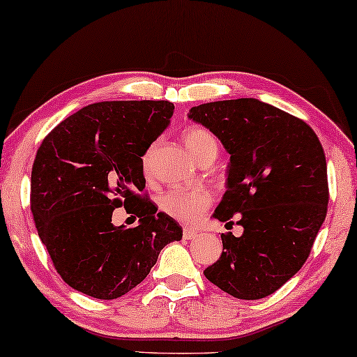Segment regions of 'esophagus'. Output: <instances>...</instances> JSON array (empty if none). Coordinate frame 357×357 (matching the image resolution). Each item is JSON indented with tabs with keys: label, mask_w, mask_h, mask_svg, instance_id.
Returning a JSON list of instances; mask_svg holds the SVG:
<instances>
[{
	"label": "esophagus",
	"mask_w": 357,
	"mask_h": 357,
	"mask_svg": "<svg viewBox=\"0 0 357 357\" xmlns=\"http://www.w3.org/2000/svg\"><path fill=\"white\" fill-rule=\"evenodd\" d=\"M183 236H184V240H194V238H197V236H199V231H195L192 229H184Z\"/></svg>",
	"instance_id": "obj_1"
}]
</instances>
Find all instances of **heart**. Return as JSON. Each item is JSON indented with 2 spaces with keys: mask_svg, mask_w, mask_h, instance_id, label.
<instances>
[{
  "mask_svg": "<svg viewBox=\"0 0 357 357\" xmlns=\"http://www.w3.org/2000/svg\"><path fill=\"white\" fill-rule=\"evenodd\" d=\"M183 139L197 162H200L202 158L208 155H218V139L206 128L190 127L184 132ZM152 148H149L143 158L146 169H148ZM211 194L205 189H172L160 197L158 203H160L162 211L168 214L169 218L176 219L183 224H194L211 205Z\"/></svg>",
  "mask_w": 357,
  "mask_h": 357,
  "instance_id": "b5f03b06",
  "label": "heart"
}]
</instances>
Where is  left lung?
Listing matches in <instances>:
<instances>
[{
    "label": "left lung",
    "instance_id": "obj_1",
    "mask_svg": "<svg viewBox=\"0 0 357 357\" xmlns=\"http://www.w3.org/2000/svg\"><path fill=\"white\" fill-rule=\"evenodd\" d=\"M230 154L227 181L213 218L238 214L241 236L222 234V254L203 271L219 289L241 301L278 291L298 270L326 219V155L301 119L256 98L190 107Z\"/></svg>",
    "mask_w": 357,
    "mask_h": 357
}]
</instances>
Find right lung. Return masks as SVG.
Wrapping results in <instances>:
<instances>
[{"label":"right lung","mask_w":357,"mask_h":357,"mask_svg":"<svg viewBox=\"0 0 357 357\" xmlns=\"http://www.w3.org/2000/svg\"><path fill=\"white\" fill-rule=\"evenodd\" d=\"M169 101H101L61 121L39 146L31 213L55 270L73 289L101 301L138 286L181 225L141 192L143 157L169 126ZM124 205L133 229L112 224Z\"/></svg>","instance_id":"add662e5"}]
</instances>
